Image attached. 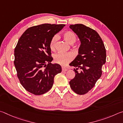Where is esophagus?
Wrapping results in <instances>:
<instances>
[{
  "mask_svg": "<svg viewBox=\"0 0 123 123\" xmlns=\"http://www.w3.org/2000/svg\"><path fill=\"white\" fill-rule=\"evenodd\" d=\"M68 69L67 68H64V67H62V71L63 72H65L66 71H68Z\"/></svg>",
  "mask_w": 123,
  "mask_h": 123,
  "instance_id": "esophagus-1",
  "label": "esophagus"
}]
</instances>
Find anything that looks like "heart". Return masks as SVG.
<instances>
[{
  "instance_id": "heart-1",
  "label": "heart",
  "mask_w": 123,
  "mask_h": 123,
  "mask_svg": "<svg viewBox=\"0 0 123 123\" xmlns=\"http://www.w3.org/2000/svg\"><path fill=\"white\" fill-rule=\"evenodd\" d=\"M65 40L70 44H72L76 42L77 37L75 34L71 31L65 32L63 34ZM58 40V36H54L51 38L49 43V47L51 49H55L57 41ZM74 55L72 53H63L58 52L54 55V59L56 63L61 65H65L71 61L74 58Z\"/></svg>"
}]
</instances>
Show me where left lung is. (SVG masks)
Listing matches in <instances>:
<instances>
[{
	"mask_svg": "<svg viewBox=\"0 0 123 123\" xmlns=\"http://www.w3.org/2000/svg\"><path fill=\"white\" fill-rule=\"evenodd\" d=\"M70 27L78 36L81 44L78 55L70 64L76 68L74 70L76 76L69 84L75 93L81 95L90 91L101 77L102 66L106 62V49L95 30L81 24L70 25Z\"/></svg>",
	"mask_w": 123,
	"mask_h": 123,
	"instance_id": "8db88e82",
	"label": "left lung"
}]
</instances>
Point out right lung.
<instances>
[{"label": "right lung", "instance_id": "1", "mask_svg": "<svg viewBox=\"0 0 123 123\" xmlns=\"http://www.w3.org/2000/svg\"><path fill=\"white\" fill-rule=\"evenodd\" d=\"M65 25L44 24L27 29L14 49V64L21 85L28 92L41 95L52 87L61 66L51 63L49 43Z\"/></svg>", "mask_w": 123, "mask_h": 123}]
</instances>
